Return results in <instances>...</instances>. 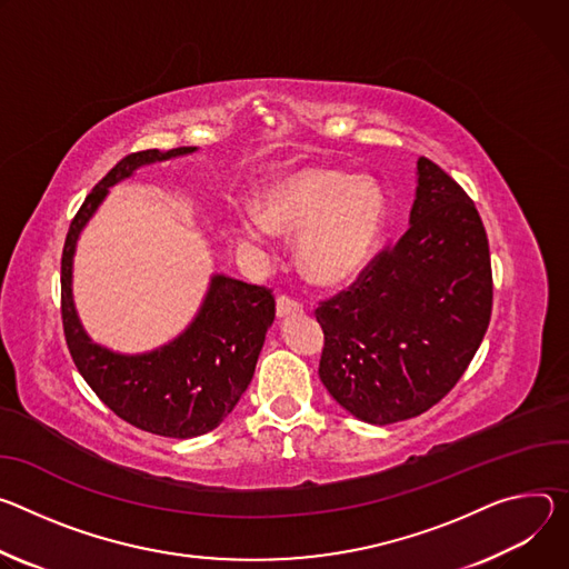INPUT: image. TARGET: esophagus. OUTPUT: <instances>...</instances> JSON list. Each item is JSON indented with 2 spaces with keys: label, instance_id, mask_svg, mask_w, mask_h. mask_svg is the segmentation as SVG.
<instances>
[{
  "label": "esophagus",
  "instance_id": "obj_1",
  "mask_svg": "<svg viewBox=\"0 0 569 569\" xmlns=\"http://www.w3.org/2000/svg\"><path fill=\"white\" fill-rule=\"evenodd\" d=\"M276 309H278V317L284 319V317H291V313H300L302 311V302L282 293L278 296V302H276Z\"/></svg>",
  "mask_w": 569,
  "mask_h": 569
}]
</instances>
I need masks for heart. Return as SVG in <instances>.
<instances>
[{
	"label": "heart",
	"instance_id": "obj_1",
	"mask_svg": "<svg viewBox=\"0 0 569 569\" xmlns=\"http://www.w3.org/2000/svg\"><path fill=\"white\" fill-rule=\"evenodd\" d=\"M260 217L239 221L243 241L258 243L271 230L300 232L298 260L317 282H341L363 269L380 241L387 203L368 178L332 169H305L262 197Z\"/></svg>",
	"mask_w": 569,
	"mask_h": 569
}]
</instances>
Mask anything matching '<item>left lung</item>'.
<instances>
[{"mask_svg":"<svg viewBox=\"0 0 569 569\" xmlns=\"http://www.w3.org/2000/svg\"><path fill=\"white\" fill-rule=\"evenodd\" d=\"M409 221L313 311L326 339L321 382L370 425L409 420L443 400L490 323L486 228L463 187L425 156Z\"/></svg>","mask_w":569,"mask_h":569,"instance_id":"left-lung-1","label":"left lung"}]
</instances>
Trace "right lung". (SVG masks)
I'll return each instance as SVG.
<instances>
[{
  "label": "right lung",
  "mask_w": 569,
  "mask_h": 569,
  "mask_svg": "<svg viewBox=\"0 0 569 569\" xmlns=\"http://www.w3.org/2000/svg\"><path fill=\"white\" fill-rule=\"evenodd\" d=\"M197 151L178 147L123 156L86 197L70 223L60 260V317L70 355L99 400L121 420L167 438H194L219 427L248 389L267 330L276 319L273 291L214 276L194 323L149 355H114L83 332L72 300V258L79 232L108 187L138 167Z\"/></svg>",
  "instance_id": "1"
}]
</instances>
